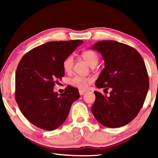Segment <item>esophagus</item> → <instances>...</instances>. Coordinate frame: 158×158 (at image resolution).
<instances>
[{
  "mask_svg": "<svg viewBox=\"0 0 158 158\" xmlns=\"http://www.w3.org/2000/svg\"><path fill=\"white\" fill-rule=\"evenodd\" d=\"M86 93V91L85 90H79V94L80 95H83L84 94V93Z\"/></svg>",
  "mask_w": 158,
  "mask_h": 158,
  "instance_id": "esophagus-1",
  "label": "esophagus"
}]
</instances>
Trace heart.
<instances>
[{"instance_id": "obj_1", "label": "heart", "mask_w": 158, "mask_h": 158, "mask_svg": "<svg viewBox=\"0 0 158 158\" xmlns=\"http://www.w3.org/2000/svg\"><path fill=\"white\" fill-rule=\"evenodd\" d=\"M81 57L90 66L96 65L98 63V55L95 51L91 49L85 50L81 53ZM74 63V58L73 55H69L64 60L63 67L64 71L67 73H70L73 68ZM93 81L91 77H82L76 76L70 80V84L73 86L81 89H86L90 83Z\"/></svg>"}]
</instances>
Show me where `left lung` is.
Masks as SVG:
<instances>
[{
	"label": "left lung",
	"mask_w": 158,
	"mask_h": 158,
	"mask_svg": "<svg viewBox=\"0 0 158 158\" xmlns=\"http://www.w3.org/2000/svg\"><path fill=\"white\" fill-rule=\"evenodd\" d=\"M91 49L100 52L105 61L95 85L111 89L109 96L94 92L92 113L104 126H124L137 116L149 89L143 58L133 47L114 40L100 41Z\"/></svg>",
	"instance_id": "left-lung-1"
}]
</instances>
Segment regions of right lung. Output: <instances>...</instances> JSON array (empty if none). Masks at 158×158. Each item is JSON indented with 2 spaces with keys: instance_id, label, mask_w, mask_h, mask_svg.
Here are the masks:
<instances>
[{
  "instance_id": "right-lung-1",
  "label": "right lung",
  "mask_w": 158,
  "mask_h": 158,
  "mask_svg": "<svg viewBox=\"0 0 158 158\" xmlns=\"http://www.w3.org/2000/svg\"><path fill=\"white\" fill-rule=\"evenodd\" d=\"M82 40L49 42L33 48L18 64L15 100L21 113L32 124L52 131L63 123L71 105L78 100L77 89L68 85L58 95L53 86L64 77L63 63Z\"/></svg>"
}]
</instances>
